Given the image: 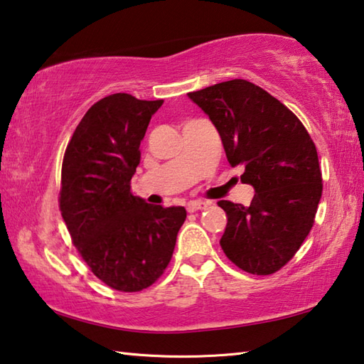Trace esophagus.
<instances>
[{"label":"esophagus","instance_id":"obj_1","mask_svg":"<svg viewBox=\"0 0 364 364\" xmlns=\"http://www.w3.org/2000/svg\"><path fill=\"white\" fill-rule=\"evenodd\" d=\"M207 202H202V200H193V202H189L188 203V211L189 213H193V211H197V210H202V208H205L207 207Z\"/></svg>","mask_w":364,"mask_h":364}]
</instances>
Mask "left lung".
Returning <instances> with one entry per match:
<instances>
[{
    "instance_id": "8db88e82",
    "label": "left lung",
    "mask_w": 364,
    "mask_h": 364,
    "mask_svg": "<svg viewBox=\"0 0 364 364\" xmlns=\"http://www.w3.org/2000/svg\"><path fill=\"white\" fill-rule=\"evenodd\" d=\"M188 97L213 122L230 167L245 168L240 181L255 189L248 207L218 202L228 216L220 245L245 272L274 274L306 240L321 199L312 138L285 105L245 79Z\"/></svg>"
}]
</instances>
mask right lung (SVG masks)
I'll return each instance as SVG.
<instances>
[{"label":"right lung","mask_w":364,"mask_h":364,"mask_svg":"<svg viewBox=\"0 0 364 364\" xmlns=\"http://www.w3.org/2000/svg\"><path fill=\"white\" fill-rule=\"evenodd\" d=\"M164 100L113 94L92 105L62 165L60 211L73 243L95 277L117 291L148 288L173 255L184 207L151 205L132 194L140 143Z\"/></svg>","instance_id":"right-lung-1"}]
</instances>
